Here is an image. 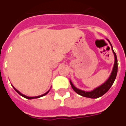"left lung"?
Here are the masks:
<instances>
[{"label":"left lung","instance_id":"8db88e82","mask_svg":"<svg viewBox=\"0 0 126 126\" xmlns=\"http://www.w3.org/2000/svg\"><path fill=\"white\" fill-rule=\"evenodd\" d=\"M108 40L109 42L111 44V48H112V50H113V52L114 55V57H115V62H114L113 70H112V72H111V75H110V76L108 78V79L105 83H103V84L100 85V86L96 88L95 89H94L92 91H90V92H86V91H84V90H79L78 88H77L76 87L74 86V85L70 81V84H71V87L74 89V91L76 93H78V94L82 96L90 98H97L102 96L103 94H105L110 89V88L113 85L115 79L116 78L117 74V59L115 52H114V50H113V47L111 45V42H109V40Z\"/></svg>","mask_w":126,"mask_h":126}]
</instances>
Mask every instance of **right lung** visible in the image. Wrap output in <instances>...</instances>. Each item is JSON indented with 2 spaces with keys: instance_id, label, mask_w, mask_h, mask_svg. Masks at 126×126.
I'll return each mask as SVG.
<instances>
[{
  "instance_id": "1",
  "label": "right lung",
  "mask_w": 126,
  "mask_h": 126,
  "mask_svg": "<svg viewBox=\"0 0 126 126\" xmlns=\"http://www.w3.org/2000/svg\"><path fill=\"white\" fill-rule=\"evenodd\" d=\"M13 88L15 89V91H16V92H17V93L18 94H20L21 96H22L23 97L26 98H28V99H33V98H38L41 97V96H44V95H46V94H48V92H49V91H50V90H48V91H47V92L46 93H44V94H42V95H40V96H33V97H31V96H26V95L23 94H22V93H21L19 91V90H17V89H16V88H15L14 87V86H13Z\"/></svg>"
}]
</instances>
